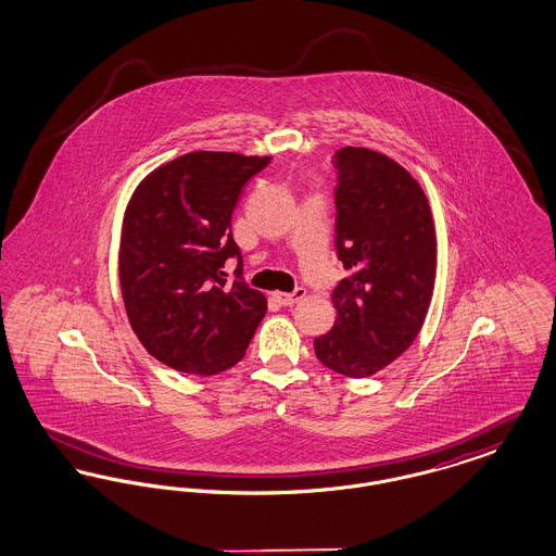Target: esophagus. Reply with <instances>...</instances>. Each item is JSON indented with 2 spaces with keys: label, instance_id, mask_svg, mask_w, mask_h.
Here are the masks:
<instances>
[{
  "label": "esophagus",
  "instance_id": "34e87169",
  "mask_svg": "<svg viewBox=\"0 0 556 556\" xmlns=\"http://www.w3.org/2000/svg\"><path fill=\"white\" fill-rule=\"evenodd\" d=\"M304 295H306V290H304V288H298V290L290 291V293L277 291V293H275V300H277L281 306H291V304H298Z\"/></svg>",
  "mask_w": 556,
  "mask_h": 556
}]
</instances>
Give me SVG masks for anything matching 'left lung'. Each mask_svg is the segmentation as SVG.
<instances>
[{
  "label": "left lung",
  "mask_w": 556,
  "mask_h": 556,
  "mask_svg": "<svg viewBox=\"0 0 556 556\" xmlns=\"http://www.w3.org/2000/svg\"><path fill=\"white\" fill-rule=\"evenodd\" d=\"M336 248L350 277L333 290L338 318L315 340L318 361L345 377H369L415 342L435 281V229L421 186L379 152L333 156Z\"/></svg>",
  "instance_id": "left-lung-1"
}]
</instances>
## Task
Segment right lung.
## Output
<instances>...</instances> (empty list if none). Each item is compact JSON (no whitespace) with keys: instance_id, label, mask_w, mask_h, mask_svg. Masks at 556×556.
<instances>
[{"instance_id":"obj_1","label":"right lung","mask_w":556,"mask_h":556,"mask_svg":"<svg viewBox=\"0 0 556 556\" xmlns=\"http://www.w3.org/2000/svg\"><path fill=\"white\" fill-rule=\"evenodd\" d=\"M268 156L191 152L152 170L125 212L118 273L135 336L170 369H231L265 317L266 298L223 266L241 252L231 214Z\"/></svg>"}]
</instances>
